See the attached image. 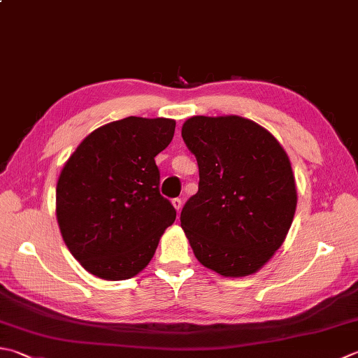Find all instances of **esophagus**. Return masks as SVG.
<instances>
[{"mask_svg":"<svg viewBox=\"0 0 358 358\" xmlns=\"http://www.w3.org/2000/svg\"><path fill=\"white\" fill-rule=\"evenodd\" d=\"M172 205H173L175 209H177V213H180L181 208H183V201H181V199H173Z\"/></svg>","mask_w":358,"mask_h":358,"instance_id":"esophagus-1","label":"esophagus"}]
</instances>
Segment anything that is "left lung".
Segmentation results:
<instances>
[{
	"mask_svg": "<svg viewBox=\"0 0 358 358\" xmlns=\"http://www.w3.org/2000/svg\"><path fill=\"white\" fill-rule=\"evenodd\" d=\"M199 164V192L181 211L195 257L222 276L253 275L281 247L296 209L290 159L241 116H192L181 129Z\"/></svg>",
	"mask_w": 358,
	"mask_h": 358,
	"instance_id": "8db88e82",
	"label": "left lung"
}]
</instances>
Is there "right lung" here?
Listing matches in <instances>:
<instances>
[{"label":"right lung","instance_id":"add662e5","mask_svg":"<svg viewBox=\"0 0 358 358\" xmlns=\"http://www.w3.org/2000/svg\"><path fill=\"white\" fill-rule=\"evenodd\" d=\"M175 121L129 116L91 131L63 166L55 213L68 250L105 281L136 276L177 217L159 194L155 157Z\"/></svg>","mask_w":358,"mask_h":358}]
</instances>
